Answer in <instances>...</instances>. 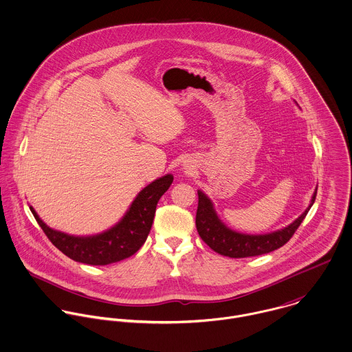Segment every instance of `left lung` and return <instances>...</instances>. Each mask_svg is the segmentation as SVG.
Returning <instances> with one entry per match:
<instances>
[{"label":"left lung","mask_w":352,"mask_h":352,"mask_svg":"<svg viewBox=\"0 0 352 352\" xmlns=\"http://www.w3.org/2000/svg\"><path fill=\"white\" fill-rule=\"evenodd\" d=\"M317 190L313 194L310 206L303 211L293 223L286 226L285 229L268 233V234H243L237 233L218 218L212 203L201 192L198 191V210H197V229L201 240L212 250V251L229 256L234 258L240 257H251L264 253L275 251L283 247L300 228L302 221L305 219L307 211L316 201Z\"/></svg>","instance_id":"8db88e82"}]
</instances>
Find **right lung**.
<instances>
[{
  "label": "right lung",
  "mask_w": 352,
  "mask_h": 352,
  "mask_svg": "<svg viewBox=\"0 0 352 352\" xmlns=\"http://www.w3.org/2000/svg\"><path fill=\"white\" fill-rule=\"evenodd\" d=\"M172 182V175L154 180L138 194L120 222L109 230L91 237H74L52 230L32 207L30 208L52 245L63 254L84 264L107 265L130 257L144 245L151 232L155 206Z\"/></svg>",
  "instance_id": "obj_1"
}]
</instances>
